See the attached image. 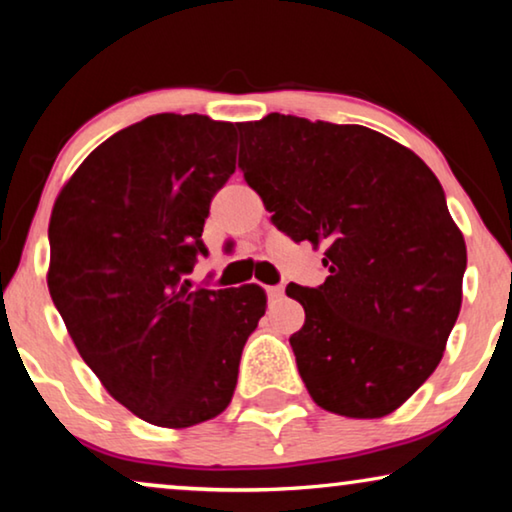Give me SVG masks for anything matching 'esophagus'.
Masks as SVG:
<instances>
[{
    "instance_id": "obj_1",
    "label": "esophagus",
    "mask_w": 512,
    "mask_h": 512,
    "mask_svg": "<svg viewBox=\"0 0 512 512\" xmlns=\"http://www.w3.org/2000/svg\"><path fill=\"white\" fill-rule=\"evenodd\" d=\"M268 296H270L272 300H282V298H284V286H282V284L270 286V289H268Z\"/></svg>"
}]
</instances>
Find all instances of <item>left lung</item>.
Segmentation results:
<instances>
[{
	"instance_id": "obj_1",
	"label": "left lung",
	"mask_w": 512,
	"mask_h": 512,
	"mask_svg": "<svg viewBox=\"0 0 512 512\" xmlns=\"http://www.w3.org/2000/svg\"><path fill=\"white\" fill-rule=\"evenodd\" d=\"M247 184L293 242L324 247L317 289L289 342L314 403L375 419L403 405L443 359L461 307L464 235L426 163L363 125L270 114L242 123Z\"/></svg>"
}]
</instances>
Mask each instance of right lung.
Returning a JSON list of instances; mask_svg holds the SVG:
<instances>
[{
	"instance_id": "1",
	"label": "right lung",
	"mask_w": 512,
	"mask_h": 512,
	"mask_svg": "<svg viewBox=\"0 0 512 512\" xmlns=\"http://www.w3.org/2000/svg\"><path fill=\"white\" fill-rule=\"evenodd\" d=\"M233 123L156 114L83 160L55 200L48 291L104 389L144 422L186 429L228 408L261 286L191 289L202 226L235 172Z\"/></svg>"
}]
</instances>
